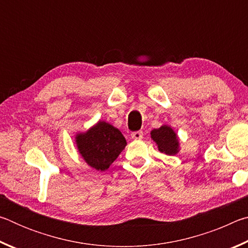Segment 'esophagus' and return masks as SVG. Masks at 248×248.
Instances as JSON below:
<instances>
[{"instance_id": "34e87169", "label": "esophagus", "mask_w": 248, "mask_h": 248, "mask_svg": "<svg viewBox=\"0 0 248 248\" xmlns=\"http://www.w3.org/2000/svg\"><path fill=\"white\" fill-rule=\"evenodd\" d=\"M143 137V132L142 131H134L131 133V138L133 140H140Z\"/></svg>"}]
</instances>
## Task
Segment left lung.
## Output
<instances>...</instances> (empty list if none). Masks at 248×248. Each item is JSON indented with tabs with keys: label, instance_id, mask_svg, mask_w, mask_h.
<instances>
[{
	"label": "left lung",
	"instance_id": "8db88e82",
	"mask_svg": "<svg viewBox=\"0 0 248 248\" xmlns=\"http://www.w3.org/2000/svg\"><path fill=\"white\" fill-rule=\"evenodd\" d=\"M151 139L157 145L159 152L166 155H175L179 152V140L171 127L163 124L151 131Z\"/></svg>",
	"mask_w": 248,
	"mask_h": 248
}]
</instances>
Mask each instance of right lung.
I'll list each match as a JSON object with an SVG mask.
<instances>
[{
  "label": "right lung",
  "mask_w": 248,
  "mask_h": 248,
  "mask_svg": "<svg viewBox=\"0 0 248 248\" xmlns=\"http://www.w3.org/2000/svg\"><path fill=\"white\" fill-rule=\"evenodd\" d=\"M75 144L87 165L104 171L119 156L127 141L119 129L99 120L87 131L77 133Z\"/></svg>",
  "instance_id": "obj_1"
}]
</instances>
